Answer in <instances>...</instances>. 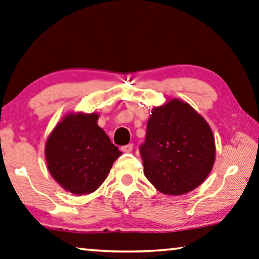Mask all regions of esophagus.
Here are the masks:
<instances>
[{"instance_id":"obj_1","label":"esophagus","mask_w":259,"mask_h":259,"mask_svg":"<svg viewBox=\"0 0 259 259\" xmlns=\"http://www.w3.org/2000/svg\"><path fill=\"white\" fill-rule=\"evenodd\" d=\"M121 150H122L123 152L129 153V152L133 151V144H126V145H124V146H122Z\"/></svg>"}]
</instances>
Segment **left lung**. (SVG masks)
<instances>
[{
    "label": "left lung",
    "instance_id": "1",
    "mask_svg": "<svg viewBox=\"0 0 259 259\" xmlns=\"http://www.w3.org/2000/svg\"><path fill=\"white\" fill-rule=\"evenodd\" d=\"M140 153L144 175L158 191L181 195L201 185L215 160L213 133L186 102L154 108Z\"/></svg>",
    "mask_w": 259,
    "mask_h": 259
}]
</instances>
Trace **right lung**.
Segmentation results:
<instances>
[{
    "instance_id": "right-lung-1",
    "label": "right lung",
    "mask_w": 259,
    "mask_h": 259,
    "mask_svg": "<svg viewBox=\"0 0 259 259\" xmlns=\"http://www.w3.org/2000/svg\"><path fill=\"white\" fill-rule=\"evenodd\" d=\"M98 118L96 114H69L46 142L50 173L73 194L98 190L122 153L98 125Z\"/></svg>"
}]
</instances>
